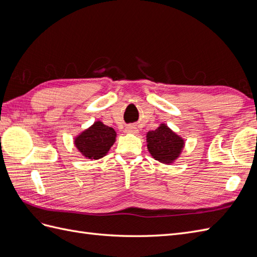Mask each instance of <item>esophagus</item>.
<instances>
[{
    "label": "esophagus",
    "instance_id": "1",
    "mask_svg": "<svg viewBox=\"0 0 257 257\" xmlns=\"http://www.w3.org/2000/svg\"><path fill=\"white\" fill-rule=\"evenodd\" d=\"M125 131L127 132V133H132V134H137L138 133V130L135 125H132V124H130V125H127L125 127Z\"/></svg>",
    "mask_w": 257,
    "mask_h": 257
}]
</instances>
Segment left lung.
Returning a JSON list of instances; mask_svg holds the SVG:
<instances>
[{"instance_id":"obj_1","label":"left lung","mask_w":257,"mask_h":257,"mask_svg":"<svg viewBox=\"0 0 257 257\" xmlns=\"http://www.w3.org/2000/svg\"><path fill=\"white\" fill-rule=\"evenodd\" d=\"M148 150L152 157L161 163H172L180 154L183 148L181 137L176 135L165 124H161L157 130L148 132L147 134Z\"/></svg>"}]
</instances>
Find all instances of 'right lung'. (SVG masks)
I'll return each mask as SVG.
<instances>
[{
  "instance_id": "right-lung-1",
  "label": "right lung",
  "mask_w": 257,
  "mask_h": 257,
  "mask_svg": "<svg viewBox=\"0 0 257 257\" xmlns=\"http://www.w3.org/2000/svg\"><path fill=\"white\" fill-rule=\"evenodd\" d=\"M115 132L102 122H95L75 139L78 150L89 159H100L110 149L115 141Z\"/></svg>"
}]
</instances>
